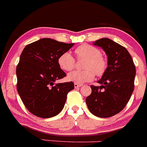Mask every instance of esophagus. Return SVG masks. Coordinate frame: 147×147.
Returning <instances> with one entry per match:
<instances>
[{"label": "esophagus", "instance_id": "1", "mask_svg": "<svg viewBox=\"0 0 147 147\" xmlns=\"http://www.w3.org/2000/svg\"><path fill=\"white\" fill-rule=\"evenodd\" d=\"M74 86H75V88H80V87L82 86V85H81V84L75 83V84H74Z\"/></svg>", "mask_w": 147, "mask_h": 147}]
</instances>
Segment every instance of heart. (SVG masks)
<instances>
[{"mask_svg":"<svg viewBox=\"0 0 147 147\" xmlns=\"http://www.w3.org/2000/svg\"><path fill=\"white\" fill-rule=\"evenodd\" d=\"M78 57L87 59L83 71H73L67 75V79L69 82L82 84L92 80L95 75L101 76L106 69L107 64L101 56L99 49L91 45H82L75 49ZM58 63L59 67L65 71H70L75 67V59L69 52H65L59 57Z\"/></svg>","mask_w":147,"mask_h":147,"instance_id":"obj_1","label":"heart"}]
</instances>
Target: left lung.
<instances>
[{"label": "left lung", "mask_w": 147, "mask_h": 147, "mask_svg": "<svg viewBox=\"0 0 147 147\" xmlns=\"http://www.w3.org/2000/svg\"><path fill=\"white\" fill-rule=\"evenodd\" d=\"M92 44L105 52L108 67L98 81L100 85L90 86L92 92L86 98L87 106L97 117H111L121 111L130 100L136 67L127 49L111 39L102 38Z\"/></svg>", "instance_id": "8db88e82"}]
</instances>
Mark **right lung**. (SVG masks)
<instances>
[{"mask_svg":"<svg viewBox=\"0 0 147 147\" xmlns=\"http://www.w3.org/2000/svg\"><path fill=\"white\" fill-rule=\"evenodd\" d=\"M73 45L43 38L23 50L16 67L17 90L26 108L36 116L48 119L59 114L67 95L75 88L72 82L55 83L66 76L59 57Z\"/></svg>","mask_w":147,"mask_h":147,"instance_id":"1","label":"right lung"}]
</instances>
